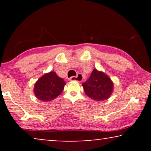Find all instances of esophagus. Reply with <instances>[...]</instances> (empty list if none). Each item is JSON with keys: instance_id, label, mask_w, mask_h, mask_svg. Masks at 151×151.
<instances>
[{"instance_id": "obj_1", "label": "esophagus", "mask_w": 151, "mask_h": 151, "mask_svg": "<svg viewBox=\"0 0 151 151\" xmlns=\"http://www.w3.org/2000/svg\"><path fill=\"white\" fill-rule=\"evenodd\" d=\"M70 80H76V81L81 82L82 80H83V76L82 74H78V76H72V77L70 78Z\"/></svg>"}]
</instances>
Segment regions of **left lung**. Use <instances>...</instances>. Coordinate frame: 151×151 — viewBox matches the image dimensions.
<instances>
[{
    "label": "left lung",
    "mask_w": 151,
    "mask_h": 151,
    "mask_svg": "<svg viewBox=\"0 0 151 151\" xmlns=\"http://www.w3.org/2000/svg\"><path fill=\"white\" fill-rule=\"evenodd\" d=\"M84 92L90 98L96 101H104L111 96L113 90V84L108 76L93 70L88 79L82 83Z\"/></svg>",
    "instance_id": "left-lung-1"
}]
</instances>
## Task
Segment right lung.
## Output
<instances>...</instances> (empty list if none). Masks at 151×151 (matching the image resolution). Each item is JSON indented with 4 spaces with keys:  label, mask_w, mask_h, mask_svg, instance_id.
<instances>
[{
    "label": "right lung",
    "mask_w": 151,
    "mask_h": 151,
    "mask_svg": "<svg viewBox=\"0 0 151 151\" xmlns=\"http://www.w3.org/2000/svg\"><path fill=\"white\" fill-rule=\"evenodd\" d=\"M66 82L51 71L42 76L35 84L34 92L36 98L43 102L51 101L63 92Z\"/></svg>",
    "instance_id": "obj_1"
}]
</instances>
